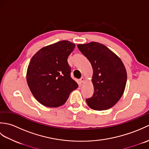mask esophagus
I'll list each match as a JSON object with an SVG mask.
<instances>
[{"label":"esophagus","instance_id":"obj_1","mask_svg":"<svg viewBox=\"0 0 149 149\" xmlns=\"http://www.w3.org/2000/svg\"><path fill=\"white\" fill-rule=\"evenodd\" d=\"M79 82L81 83H83L84 82V77H81L79 79Z\"/></svg>","mask_w":149,"mask_h":149}]
</instances>
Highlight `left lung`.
I'll list each match as a JSON object with an SVG mask.
<instances>
[{
    "label": "left lung",
    "mask_w": 149,
    "mask_h": 149,
    "mask_svg": "<svg viewBox=\"0 0 149 149\" xmlns=\"http://www.w3.org/2000/svg\"><path fill=\"white\" fill-rule=\"evenodd\" d=\"M92 66L94 93L86 99L91 109L102 111L115 106L124 91L127 72L118 56L98 42L77 45Z\"/></svg>",
    "instance_id": "left-lung-1"
}]
</instances>
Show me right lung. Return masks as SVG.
<instances>
[{"instance_id":"right-lung-1","label":"right lung","mask_w":149,"mask_h":149,"mask_svg":"<svg viewBox=\"0 0 149 149\" xmlns=\"http://www.w3.org/2000/svg\"><path fill=\"white\" fill-rule=\"evenodd\" d=\"M74 48V43L60 41L43 47L31 59L27 82L33 96L43 106H62L78 88L70 76L71 67L67 61Z\"/></svg>"}]
</instances>
